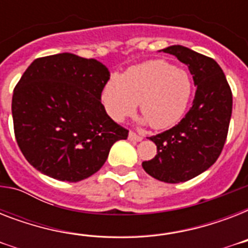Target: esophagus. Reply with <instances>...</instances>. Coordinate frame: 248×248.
Listing matches in <instances>:
<instances>
[{
    "label": "esophagus",
    "mask_w": 248,
    "mask_h": 248,
    "mask_svg": "<svg viewBox=\"0 0 248 248\" xmlns=\"http://www.w3.org/2000/svg\"><path fill=\"white\" fill-rule=\"evenodd\" d=\"M128 139H130V140H135V141H140V140L143 139V138H141V136H140V135H138L136 132L130 131V132H128Z\"/></svg>",
    "instance_id": "34e87169"
}]
</instances>
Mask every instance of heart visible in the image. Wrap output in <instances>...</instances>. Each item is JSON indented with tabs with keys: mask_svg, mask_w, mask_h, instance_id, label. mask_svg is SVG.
Instances as JSON below:
<instances>
[{
	"mask_svg": "<svg viewBox=\"0 0 248 248\" xmlns=\"http://www.w3.org/2000/svg\"><path fill=\"white\" fill-rule=\"evenodd\" d=\"M193 81L185 69L165 60H153L128 68L124 76H110L100 93L110 118L122 122L140 103L141 122L155 130L172 127L188 109Z\"/></svg>",
	"mask_w": 248,
	"mask_h": 248,
	"instance_id": "heart-1",
	"label": "heart"
}]
</instances>
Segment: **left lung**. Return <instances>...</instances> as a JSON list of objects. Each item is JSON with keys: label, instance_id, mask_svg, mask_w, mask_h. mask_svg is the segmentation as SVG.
Returning <instances> with one entry per match:
<instances>
[{"label": "left lung", "instance_id": "1", "mask_svg": "<svg viewBox=\"0 0 248 248\" xmlns=\"http://www.w3.org/2000/svg\"><path fill=\"white\" fill-rule=\"evenodd\" d=\"M176 56L193 76L196 95L192 108L172 128L149 139L157 155L143 169L159 181L176 184L208 170L219 158L232 117V90L215 60L173 45L162 50Z\"/></svg>", "mask_w": 248, "mask_h": 248}]
</instances>
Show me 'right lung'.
<instances>
[{"mask_svg":"<svg viewBox=\"0 0 248 248\" xmlns=\"http://www.w3.org/2000/svg\"><path fill=\"white\" fill-rule=\"evenodd\" d=\"M110 77L95 59L63 52L33 62L14 89L17 145L40 172L81 181L99 171L128 131L105 112L100 93Z\"/></svg>","mask_w":248,"mask_h":248,"instance_id":"add662e5","label":"right lung"}]
</instances>
